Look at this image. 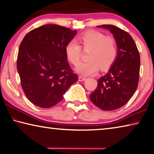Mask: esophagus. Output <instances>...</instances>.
<instances>
[{"instance_id": "1", "label": "esophagus", "mask_w": 154, "mask_h": 154, "mask_svg": "<svg viewBox=\"0 0 154 154\" xmlns=\"http://www.w3.org/2000/svg\"><path fill=\"white\" fill-rule=\"evenodd\" d=\"M86 79V78L84 77H82V76H80L79 77V82H83V81H85Z\"/></svg>"}]
</instances>
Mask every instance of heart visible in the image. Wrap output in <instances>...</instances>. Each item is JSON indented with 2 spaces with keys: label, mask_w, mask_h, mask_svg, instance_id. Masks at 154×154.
<instances>
[{
  "label": "heart",
  "mask_w": 154,
  "mask_h": 154,
  "mask_svg": "<svg viewBox=\"0 0 154 154\" xmlns=\"http://www.w3.org/2000/svg\"><path fill=\"white\" fill-rule=\"evenodd\" d=\"M78 42L75 40L69 42L65 47V54L68 60L72 65H78L81 55V48L85 51L89 50L88 54L89 60L80 63L77 66L76 71L83 76H89L97 72L100 67L107 69L116 60L118 53L115 38L105 36L103 33L91 31L79 35Z\"/></svg>",
  "instance_id": "b5f03b06"
}]
</instances>
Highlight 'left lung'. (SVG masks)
I'll use <instances>...</instances> for the list:
<instances>
[{
	"label": "left lung",
	"instance_id": "1",
	"mask_svg": "<svg viewBox=\"0 0 154 154\" xmlns=\"http://www.w3.org/2000/svg\"><path fill=\"white\" fill-rule=\"evenodd\" d=\"M98 27L108 29L116 41L118 53L109 71L98 79L90 100L104 110H114L123 106L135 94L138 86L140 56L129 33L112 25Z\"/></svg>",
	"mask_w": 154,
	"mask_h": 154
}]
</instances>
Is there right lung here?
Returning a JSON list of instances; mask_svg holds the SVG:
<instances>
[{"label": "right lung", "mask_w": 154, "mask_h": 154, "mask_svg": "<svg viewBox=\"0 0 154 154\" xmlns=\"http://www.w3.org/2000/svg\"><path fill=\"white\" fill-rule=\"evenodd\" d=\"M76 33V30L46 24L30 31L22 40L17 69L24 94L34 105L52 107L77 82L65 54L66 45Z\"/></svg>", "instance_id": "right-lung-1"}]
</instances>
